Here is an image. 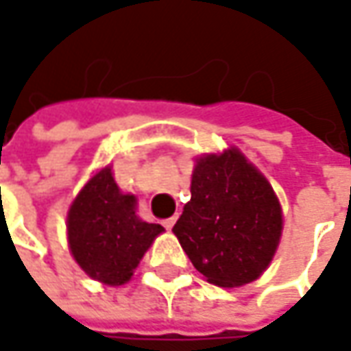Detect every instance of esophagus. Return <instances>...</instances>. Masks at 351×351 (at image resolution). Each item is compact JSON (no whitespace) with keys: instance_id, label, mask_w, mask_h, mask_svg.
Returning a JSON list of instances; mask_svg holds the SVG:
<instances>
[{"instance_id":"1","label":"esophagus","mask_w":351,"mask_h":351,"mask_svg":"<svg viewBox=\"0 0 351 351\" xmlns=\"http://www.w3.org/2000/svg\"><path fill=\"white\" fill-rule=\"evenodd\" d=\"M176 221H178V215H173V217H169V219H164V221H162V224H164V226H166V228L169 230V228L176 224Z\"/></svg>"}]
</instances>
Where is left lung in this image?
Masks as SVG:
<instances>
[{
	"mask_svg": "<svg viewBox=\"0 0 351 351\" xmlns=\"http://www.w3.org/2000/svg\"><path fill=\"white\" fill-rule=\"evenodd\" d=\"M281 228L271 185L236 148L197 160L191 201L173 234L209 283L238 287L258 279L276 254Z\"/></svg>",
	"mask_w": 351,
	"mask_h": 351,
	"instance_id": "1",
	"label": "left lung"
}]
</instances>
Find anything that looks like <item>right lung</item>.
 <instances>
[{"mask_svg":"<svg viewBox=\"0 0 351 351\" xmlns=\"http://www.w3.org/2000/svg\"><path fill=\"white\" fill-rule=\"evenodd\" d=\"M134 195H123L111 168L95 173L75 197L68 213V244L89 277L127 283L144 252L164 228L144 223L134 213Z\"/></svg>","mask_w":351,"mask_h":351,"instance_id":"add662e5","label":"right lung"}]
</instances>
